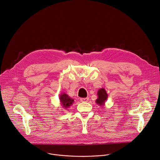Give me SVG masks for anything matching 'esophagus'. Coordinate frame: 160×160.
<instances>
[{
  "label": "esophagus",
  "instance_id": "obj_1",
  "mask_svg": "<svg viewBox=\"0 0 160 160\" xmlns=\"http://www.w3.org/2000/svg\"><path fill=\"white\" fill-rule=\"evenodd\" d=\"M89 100V98H80V101L82 102H88V101Z\"/></svg>",
  "mask_w": 160,
  "mask_h": 160
}]
</instances>
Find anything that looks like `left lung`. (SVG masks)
Returning <instances> with one entry per match:
<instances>
[{
  "instance_id": "8db88e82",
  "label": "left lung",
  "mask_w": 160,
  "mask_h": 160,
  "mask_svg": "<svg viewBox=\"0 0 160 160\" xmlns=\"http://www.w3.org/2000/svg\"><path fill=\"white\" fill-rule=\"evenodd\" d=\"M98 98L96 100V103L101 107H103L105 105V103L108 98V94L106 90L104 88H101L99 89L97 93Z\"/></svg>"
}]
</instances>
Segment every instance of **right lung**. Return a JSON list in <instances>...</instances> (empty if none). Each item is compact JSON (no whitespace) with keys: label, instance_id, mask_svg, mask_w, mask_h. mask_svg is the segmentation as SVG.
I'll return each mask as SVG.
<instances>
[{"label":"right lung","instance_id":"1","mask_svg":"<svg viewBox=\"0 0 160 160\" xmlns=\"http://www.w3.org/2000/svg\"><path fill=\"white\" fill-rule=\"evenodd\" d=\"M59 99L61 102V105L64 109L67 110L70 107L72 104L74 103V99L69 97L66 93H61L59 96Z\"/></svg>","mask_w":160,"mask_h":160}]
</instances>
